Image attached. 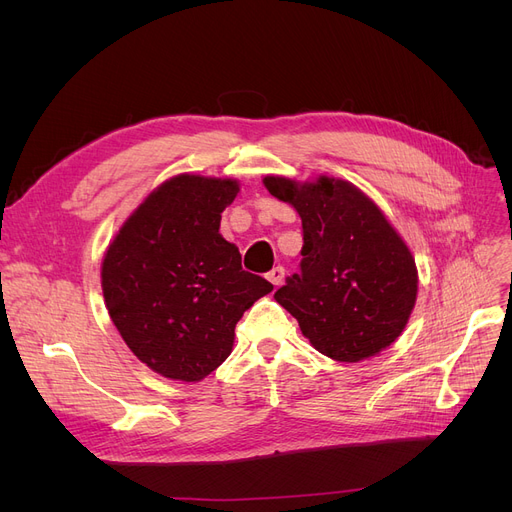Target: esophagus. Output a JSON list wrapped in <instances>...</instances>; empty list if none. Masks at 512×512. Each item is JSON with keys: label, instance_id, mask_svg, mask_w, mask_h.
I'll use <instances>...</instances> for the list:
<instances>
[{"label": "esophagus", "instance_id": "esophagus-1", "mask_svg": "<svg viewBox=\"0 0 512 512\" xmlns=\"http://www.w3.org/2000/svg\"><path fill=\"white\" fill-rule=\"evenodd\" d=\"M284 267L282 265H278V267H274V270L267 274V280H270L274 286H280L282 284V280H284Z\"/></svg>", "mask_w": 512, "mask_h": 512}]
</instances>
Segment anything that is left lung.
<instances>
[{"instance_id":"1","label":"left lung","mask_w":512,"mask_h":512,"mask_svg":"<svg viewBox=\"0 0 512 512\" xmlns=\"http://www.w3.org/2000/svg\"><path fill=\"white\" fill-rule=\"evenodd\" d=\"M263 184L303 222L301 272L274 299L321 355L357 363L384 351L405 330L417 299L409 247L351 182L321 176L299 186L265 176Z\"/></svg>"}]
</instances>
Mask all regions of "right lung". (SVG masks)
<instances>
[{
  "mask_svg": "<svg viewBox=\"0 0 512 512\" xmlns=\"http://www.w3.org/2000/svg\"><path fill=\"white\" fill-rule=\"evenodd\" d=\"M236 180L180 174L134 211L101 267L107 311L130 351L164 378L199 382L232 353L234 328L274 286L245 272L220 234Z\"/></svg>",
  "mask_w": 512,
  "mask_h": 512,
  "instance_id": "add662e5",
  "label": "right lung"
}]
</instances>
